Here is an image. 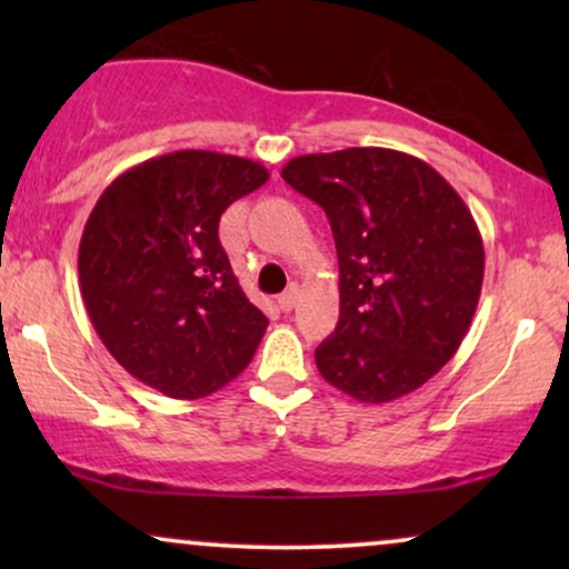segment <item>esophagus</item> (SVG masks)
Instances as JSON below:
<instances>
[{"instance_id": "obj_1", "label": "esophagus", "mask_w": 569, "mask_h": 569, "mask_svg": "<svg viewBox=\"0 0 569 569\" xmlns=\"http://www.w3.org/2000/svg\"><path fill=\"white\" fill-rule=\"evenodd\" d=\"M297 299H299V289H297V286H291L289 291H283L278 297V307L283 312H289V310H293V305H297Z\"/></svg>"}]
</instances>
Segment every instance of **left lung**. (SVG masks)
Instances as JSON below:
<instances>
[{
  "label": "left lung",
  "instance_id": "obj_1",
  "mask_svg": "<svg viewBox=\"0 0 569 569\" xmlns=\"http://www.w3.org/2000/svg\"><path fill=\"white\" fill-rule=\"evenodd\" d=\"M280 176L323 208L339 259V321L321 377L361 403L411 393L455 356L485 280L481 232L452 184L407 152L302 154Z\"/></svg>",
  "mask_w": 569,
  "mask_h": 569
}]
</instances>
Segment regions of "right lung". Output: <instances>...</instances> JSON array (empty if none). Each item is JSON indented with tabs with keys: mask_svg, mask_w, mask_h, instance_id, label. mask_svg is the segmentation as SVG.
I'll return each instance as SVG.
<instances>
[{
	"mask_svg": "<svg viewBox=\"0 0 569 569\" xmlns=\"http://www.w3.org/2000/svg\"><path fill=\"white\" fill-rule=\"evenodd\" d=\"M267 179L238 154L181 149L103 189L77 270L96 335L136 380L194 401L251 363L267 318L234 278L219 219Z\"/></svg>",
	"mask_w": 569,
	"mask_h": 569,
	"instance_id": "obj_1",
	"label": "right lung"
}]
</instances>
